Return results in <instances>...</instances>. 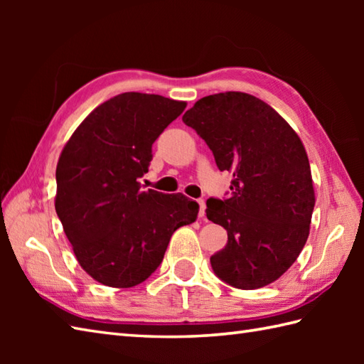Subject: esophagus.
<instances>
[{
	"instance_id": "esophagus-1",
	"label": "esophagus",
	"mask_w": 364,
	"mask_h": 364,
	"mask_svg": "<svg viewBox=\"0 0 364 364\" xmlns=\"http://www.w3.org/2000/svg\"><path fill=\"white\" fill-rule=\"evenodd\" d=\"M198 206H200L198 218H200V219H203V218H205V210H206V203H205V200H198Z\"/></svg>"
}]
</instances>
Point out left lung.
Masks as SVG:
<instances>
[{
	"label": "left lung",
	"mask_w": 364,
	"mask_h": 364,
	"mask_svg": "<svg viewBox=\"0 0 364 364\" xmlns=\"http://www.w3.org/2000/svg\"><path fill=\"white\" fill-rule=\"evenodd\" d=\"M233 173L230 196L208 198L206 218L228 233L211 257L222 282L258 289L280 278L310 235L314 210L311 168L288 122L262 100L242 94L208 95L183 115Z\"/></svg>",
	"instance_id": "left-lung-1"
}]
</instances>
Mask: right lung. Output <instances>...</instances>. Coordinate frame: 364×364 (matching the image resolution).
Segmentation results:
<instances>
[{
	"instance_id": "add662e5",
	"label": "right lung",
	"mask_w": 364,
	"mask_h": 364,
	"mask_svg": "<svg viewBox=\"0 0 364 364\" xmlns=\"http://www.w3.org/2000/svg\"><path fill=\"white\" fill-rule=\"evenodd\" d=\"M186 107L161 95L125 92L92 111L56 167V213L76 259L98 283L131 288L159 267L173 231L196 222L183 194L142 191L151 146Z\"/></svg>"
}]
</instances>
